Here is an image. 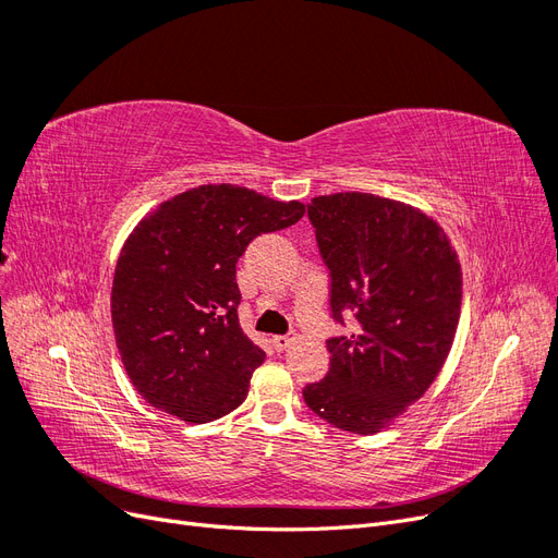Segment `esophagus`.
Here are the masks:
<instances>
[{"mask_svg":"<svg viewBox=\"0 0 558 558\" xmlns=\"http://www.w3.org/2000/svg\"><path fill=\"white\" fill-rule=\"evenodd\" d=\"M272 344H275V349L286 351V349H289V347L293 344V337H289V335H275V337H272Z\"/></svg>","mask_w":558,"mask_h":558,"instance_id":"obj_1","label":"esophagus"}]
</instances>
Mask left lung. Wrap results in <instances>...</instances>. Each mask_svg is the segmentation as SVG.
Returning <instances> with one entry per match:
<instances>
[{
    "label": "left lung",
    "instance_id": "8db88e82",
    "mask_svg": "<svg viewBox=\"0 0 558 558\" xmlns=\"http://www.w3.org/2000/svg\"><path fill=\"white\" fill-rule=\"evenodd\" d=\"M310 221L330 277L335 320L353 312L349 340H328L326 379L307 408L335 428L375 435L428 391L461 316L459 256L430 216L373 193L314 197Z\"/></svg>",
    "mask_w": 558,
    "mask_h": 558
}]
</instances>
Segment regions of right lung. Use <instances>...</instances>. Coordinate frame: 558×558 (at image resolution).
Returning <instances> with one entry per match:
<instances>
[{"instance_id": "right-lung-1", "label": "right lung", "mask_w": 558, "mask_h": 558, "mask_svg": "<svg viewBox=\"0 0 558 558\" xmlns=\"http://www.w3.org/2000/svg\"><path fill=\"white\" fill-rule=\"evenodd\" d=\"M305 205L232 183L197 185L148 211L116 263L111 324L140 396L189 424L238 410L265 353L240 328L238 260Z\"/></svg>"}]
</instances>
